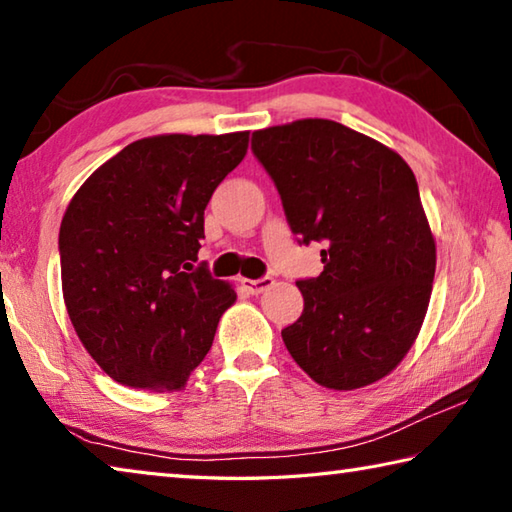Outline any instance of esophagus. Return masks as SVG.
Segmentation results:
<instances>
[{
    "label": "esophagus",
    "mask_w": 512,
    "mask_h": 512,
    "mask_svg": "<svg viewBox=\"0 0 512 512\" xmlns=\"http://www.w3.org/2000/svg\"><path fill=\"white\" fill-rule=\"evenodd\" d=\"M273 277H268V275H264V277H259V280H241V287H244L248 293H253V296H257V293H262V291H266L268 287H273Z\"/></svg>",
    "instance_id": "1"
}]
</instances>
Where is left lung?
Masks as SVG:
<instances>
[{
	"label": "left lung",
	"instance_id": "1",
	"mask_svg": "<svg viewBox=\"0 0 512 512\" xmlns=\"http://www.w3.org/2000/svg\"><path fill=\"white\" fill-rule=\"evenodd\" d=\"M253 153L280 192L300 244H323V273L282 341L325 388L354 391L397 368L427 314L436 241L409 164L332 119L253 133Z\"/></svg>",
	"mask_w": 512,
	"mask_h": 512
}]
</instances>
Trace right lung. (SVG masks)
<instances>
[{
	"label": "right lung",
	"instance_id": "right-lung-1",
	"mask_svg": "<svg viewBox=\"0 0 512 512\" xmlns=\"http://www.w3.org/2000/svg\"><path fill=\"white\" fill-rule=\"evenodd\" d=\"M248 131L155 135L85 180L60 223V277L83 348L115 381L180 391L235 289L194 268L205 207L244 160Z\"/></svg>",
	"mask_w": 512,
	"mask_h": 512
}]
</instances>
